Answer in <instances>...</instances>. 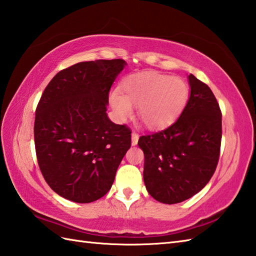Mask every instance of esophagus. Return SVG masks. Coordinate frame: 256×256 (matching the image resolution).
<instances>
[{
    "mask_svg": "<svg viewBox=\"0 0 256 256\" xmlns=\"http://www.w3.org/2000/svg\"><path fill=\"white\" fill-rule=\"evenodd\" d=\"M138 142V134H136L135 132L132 133V145H136Z\"/></svg>",
    "mask_w": 256,
    "mask_h": 256,
    "instance_id": "1",
    "label": "esophagus"
}]
</instances>
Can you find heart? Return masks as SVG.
I'll return each instance as SVG.
<instances>
[{"instance_id": "heart-1", "label": "heart", "mask_w": 256, "mask_h": 256, "mask_svg": "<svg viewBox=\"0 0 256 256\" xmlns=\"http://www.w3.org/2000/svg\"><path fill=\"white\" fill-rule=\"evenodd\" d=\"M189 88L186 81L156 72L128 76L121 84V94L112 92L110 104L116 116L126 120L138 106V118L152 130L166 128L186 106Z\"/></svg>"}]
</instances>
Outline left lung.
Wrapping results in <instances>:
<instances>
[{"instance_id": "left-lung-1", "label": "left lung", "mask_w": 256, "mask_h": 256, "mask_svg": "<svg viewBox=\"0 0 256 256\" xmlns=\"http://www.w3.org/2000/svg\"><path fill=\"white\" fill-rule=\"evenodd\" d=\"M190 96L180 116L170 128L140 136L144 182L162 204L182 202L209 182L218 165L222 136L221 111L206 84L190 74Z\"/></svg>"}]
</instances>
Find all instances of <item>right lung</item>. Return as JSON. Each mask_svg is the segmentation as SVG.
I'll use <instances>...</instances> for the list:
<instances>
[{
  "label": "right lung",
  "instance_id": "obj_1",
  "mask_svg": "<svg viewBox=\"0 0 256 256\" xmlns=\"http://www.w3.org/2000/svg\"><path fill=\"white\" fill-rule=\"evenodd\" d=\"M126 66L123 59L84 62L59 72L35 112L34 138L40 172L62 198L89 204L111 189L131 148V131L110 121L108 92Z\"/></svg>",
  "mask_w": 256,
  "mask_h": 256
}]
</instances>
